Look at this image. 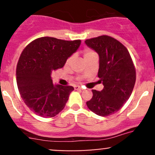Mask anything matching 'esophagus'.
Wrapping results in <instances>:
<instances>
[{
  "label": "esophagus",
  "mask_w": 155,
  "mask_h": 155,
  "mask_svg": "<svg viewBox=\"0 0 155 155\" xmlns=\"http://www.w3.org/2000/svg\"><path fill=\"white\" fill-rule=\"evenodd\" d=\"M74 87H75V89H83L82 88V87H81L80 85H76V86H74Z\"/></svg>",
  "instance_id": "34e87169"
}]
</instances>
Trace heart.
Instances as JSON below:
<instances>
[{
    "label": "heart",
    "instance_id": "b5f03b06",
    "mask_svg": "<svg viewBox=\"0 0 155 155\" xmlns=\"http://www.w3.org/2000/svg\"><path fill=\"white\" fill-rule=\"evenodd\" d=\"M94 54V52H93V51H89V50H87V51H85V54H84V58H87V57H88V56H90V55H91V54ZM72 60H73V57H70L68 59V60H67V61H66V65H69L70 64V63H71V61H72Z\"/></svg>",
    "mask_w": 155,
    "mask_h": 155
}]
</instances>
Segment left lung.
Returning <instances> with one entry per match:
<instances>
[{
	"mask_svg": "<svg viewBox=\"0 0 155 155\" xmlns=\"http://www.w3.org/2000/svg\"><path fill=\"white\" fill-rule=\"evenodd\" d=\"M99 55L98 77L103 82L101 91L92 90L93 97L87 107L100 116L118 112L132 94L136 70L127 48L113 37L103 35L85 41Z\"/></svg>",
	"mask_w": 155,
	"mask_h": 155,
	"instance_id": "8db88e82",
	"label": "left lung"
}]
</instances>
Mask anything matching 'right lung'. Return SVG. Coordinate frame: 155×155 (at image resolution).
<instances>
[{
  "label": "right lung",
  "mask_w": 155,
  "mask_h": 155,
  "mask_svg": "<svg viewBox=\"0 0 155 155\" xmlns=\"http://www.w3.org/2000/svg\"><path fill=\"white\" fill-rule=\"evenodd\" d=\"M80 44L79 40L45 37L36 39L23 50L17 64V85L25 104L36 115L51 118L64 109L74 88L54 85L51 72L63 68Z\"/></svg>",
  "instance_id": "obj_1"
}]
</instances>
